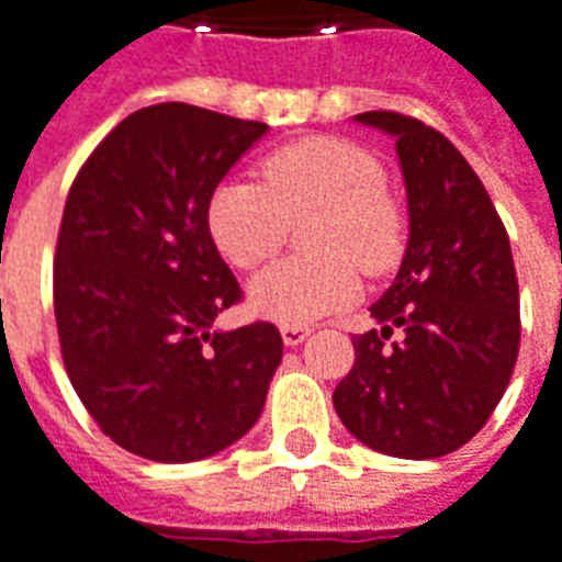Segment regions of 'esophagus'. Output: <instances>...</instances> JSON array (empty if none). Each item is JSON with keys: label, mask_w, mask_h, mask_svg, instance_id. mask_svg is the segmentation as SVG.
<instances>
[{"label": "esophagus", "mask_w": 562, "mask_h": 562, "mask_svg": "<svg viewBox=\"0 0 562 562\" xmlns=\"http://www.w3.org/2000/svg\"><path fill=\"white\" fill-rule=\"evenodd\" d=\"M307 335H311L307 326H281V337H284L286 346H299Z\"/></svg>", "instance_id": "1"}]
</instances>
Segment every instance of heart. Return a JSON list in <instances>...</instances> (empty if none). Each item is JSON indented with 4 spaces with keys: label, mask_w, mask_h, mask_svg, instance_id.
<instances>
[{
    "label": "heart",
    "mask_w": 562,
    "mask_h": 562,
    "mask_svg": "<svg viewBox=\"0 0 562 562\" xmlns=\"http://www.w3.org/2000/svg\"><path fill=\"white\" fill-rule=\"evenodd\" d=\"M260 180L222 183L206 201V231L227 263L255 269L302 225L296 257L251 281V307L284 326L344 311L358 269L387 276L406 251V213L373 150L335 136L299 138L260 159Z\"/></svg>",
    "instance_id": "obj_1"
}]
</instances>
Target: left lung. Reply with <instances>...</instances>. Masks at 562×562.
I'll use <instances>...</instances> for the list:
<instances>
[{
    "label": "left lung",
    "instance_id": "8db88e82",
    "mask_svg": "<svg viewBox=\"0 0 562 562\" xmlns=\"http://www.w3.org/2000/svg\"><path fill=\"white\" fill-rule=\"evenodd\" d=\"M356 121L396 138L408 248L370 307L376 328L352 337L356 364L331 400L346 429L379 453L447 457L486 426L516 367L513 248L486 186L450 138L400 112Z\"/></svg>",
    "mask_w": 562,
    "mask_h": 562
}]
</instances>
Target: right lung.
Segmentation results:
<instances>
[{
	"instance_id": "add662e5",
	"label": "right lung",
	"mask_w": 562,
	"mask_h": 562,
	"mask_svg": "<svg viewBox=\"0 0 562 562\" xmlns=\"http://www.w3.org/2000/svg\"><path fill=\"white\" fill-rule=\"evenodd\" d=\"M263 133L201 105H147L67 192L53 263L61 358L103 436L136 457H213L263 412L284 340L263 319L213 328L243 290L206 231V201Z\"/></svg>"
}]
</instances>
